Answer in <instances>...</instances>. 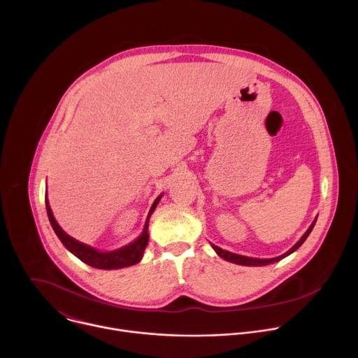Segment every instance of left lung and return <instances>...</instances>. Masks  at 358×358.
I'll return each mask as SVG.
<instances>
[{
    "label": "left lung",
    "mask_w": 358,
    "mask_h": 358,
    "mask_svg": "<svg viewBox=\"0 0 358 358\" xmlns=\"http://www.w3.org/2000/svg\"><path fill=\"white\" fill-rule=\"evenodd\" d=\"M316 220H317V218H316ZM316 220H315V221H313V224L309 227V229L304 232V235L300 238V241H299L293 248H290L286 253L280 255V257H278V258H272V259H257V258H248V257H242V255H236V253H232V252L224 250V249H221L220 246H215V245H213V248H214V250L220 255L221 258H224V259H225V261H228V262L238 264V265H243V266H265V265L275 264V262H278V261H280V259L286 258L287 255H290V253H292V252H294L297 248H300V246H301V243H303L306 239H308L309 234L312 232V229H313V227H315V224H316Z\"/></svg>",
    "instance_id": "1"
}]
</instances>
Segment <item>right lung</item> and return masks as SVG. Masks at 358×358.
I'll return each instance as SVG.
<instances>
[{"mask_svg": "<svg viewBox=\"0 0 358 358\" xmlns=\"http://www.w3.org/2000/svg\"><path fill=\"white\" fill-rule=\"evenodd\" d=\"M160 198H162V195L151 206L141 235L136 241L130 242L129 245H126L120 249H116V250H110V252H100V250H97V249H94L89 245H85V243L76 241L75 238L69 236L58 225L57 220L54 218V214H52V211H50V207H49V202H48L46 196H45V206H46V214H48L50 225H52L55 234L58 235V238L61 239V242L65 245V248L69 252H72L76 258H79L82 262H85L86 265L92 266V268L110 271V269L127 268V266L136 265L141 261L143 252H144V249L148 243V220H150V215L152 214V211L156 210Z\"/></svg>", "mask_w": 358, "mask_h": 358, "instance_id": "add662e5", "label": "right lung"}]
</instances>
